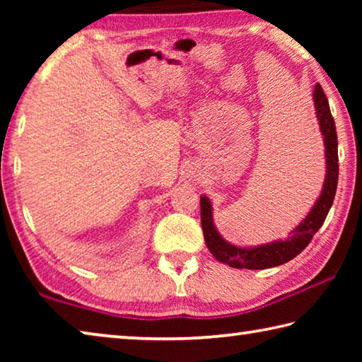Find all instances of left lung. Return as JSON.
<instances>
[{
    "instance_id": "obj_1",
    "label": "left lung",
    "mask_w": 362,
    "mask_h": 362,
    "mask_svg": "<svg viewBox=\"0 0 362 362\" xmlns=\"http://www.w3.org/2000/svg\"><path fill=\"white\" fill-rule=\"evenodd\" d=\"M313 102L316 110V118L320 122V131L324 142V156H326V179L321 189L320 198L315 206L306 214V217L296 228L289 233V238L278 240L262 246L240 247L225 241L214 225L211 199L203 194L201 203V225H203L204 241L211 254L218 262L226 263L231 268L247 269H265L273 268L292 260L313 240L316 231L321 228L326 220L330 206L334 203L337 182H339V144H337V131L332 115H330L327 97L320 84L315 86Z\"/></svg>"
}]
</instances>
